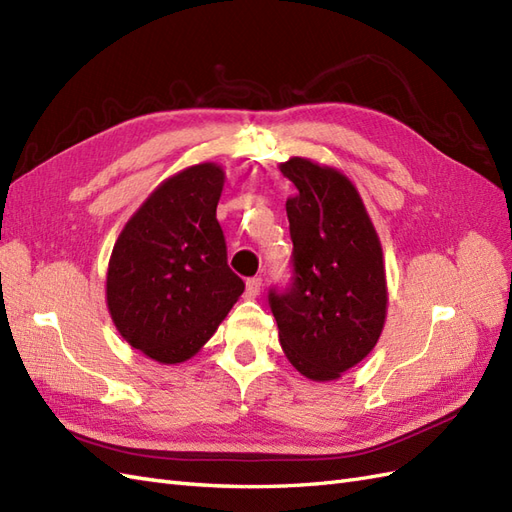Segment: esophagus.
<instances>
[{"label": "esophagus", "instance_id": "1", "mask_svg": "<svg viewBox=\"0 0 512 512\" xmlns=\"http://www.w3.org/2000/svg\"><path fill=\"white\" fill-rule=\"evenodd\" d=\"M259 292H261V279H259V277L248 279V281H246L244 296H246L248 300H253V298H257V296H259Z\"/></svg>", "mask_w": 512, "mask_h": 512}]
</instances>
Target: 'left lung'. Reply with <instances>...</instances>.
Segmentation results:
<instances>
[{
	"instance_id": "left-lung-1",
	"label": "left lung",
	"mask_w": 512,
	"mask_h": 512,
	"mask_svg": "<svg viewBox=\"0 0 512 512\" xmlns=\"http://www.w3.org/2000/svg\"><path fill=\"white\" fill-rule=\"evenodd\" d=\"M296 186L285 203L294 242L292 285L270 290L279 342L311 381H335L374 350L387 318L378 233L342 170L307 157L279 166Z\"/></svg>"
}]
</instances>
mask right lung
<instances>
[{
  "mask_svg": "<svg viewBox=\"0 0 512 512\" xmlns=\"http://www.w3.org/2000/svg\"><path fill=\"white\" fill-rule=\"evenodd\" d=\"M222 186L214 162L183 168L149 194L112 248L108 311L125 342L153 361L194 357L244 292L216 218Z\"/></svg>",
  "mask_w": 512,
  "mask_h": 512,
  "instance_id": "add662e5",
  "label": "right lung"
}]
</instances>
